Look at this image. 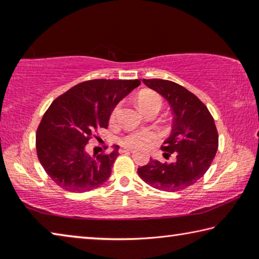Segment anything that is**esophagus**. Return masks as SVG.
I'll use <instances>...</instances> for the list:
<instances>
[{
    "label": "esophagus",
    "instance_id": "1",
    "mask_svg": "<svg viewBox=\"0 0 259 259\" xmlns=\"http://www.w3.org/2000/svg\"><path fill=\"white\" fill-rule=\"evenodd\" d=\"M133 151H134V148H131V147H121L119 150L120 153H126V152H133Z\"/></svg>",
    "mask_w": 259,
    "mask_h": 259
}]
</instances>
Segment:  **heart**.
<instances>
[{
	"label": "heart",
	"mask_w": 259,
	"mask_h": 259,
	"mask_svg": "<svg viewBox=\"0 0 259 259\" xmlns=\"http://www.w3.org/2000/svg\"><path fill=\"white\" fill-rule=\"evenodd\" d=\"M138 106L142 109V112H145L147 109L153 107L160 109L162 106V99L156 93H153V91H144V93L140 94L138 97ZM119 108L120 106H116L114 108L112 117L116 116L117 112H119ZM154 137L155 135L153 134L152 131H134V133H130L124 136V137L121 139V143L128 146H140L143 145V144L151 142L152 139H154Z\"/></svg>",
	"instance_id": "b5f03b06"
}]
</instances>
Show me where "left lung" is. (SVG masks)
<instances>
[{"label": "left lung", "mask_w": 259, "mask_h": 259, "mask_svg": "<svg viewBox=\"0 0 259 259\" xmlns=\"http://www.w3.org/2000/svg\"><path fill=\"white\" fill-rule=\"evenodd\" d=\"M143 82L169 103L174 114L172 129L162 151L174 162L151 159L138 168L139 177L160 191L178 192L193 185L207 172L218 148V133L213 117L201 100L185 88L161 78Z\"/></svg>", "instance_id": "8db88e82"}]
</instances>
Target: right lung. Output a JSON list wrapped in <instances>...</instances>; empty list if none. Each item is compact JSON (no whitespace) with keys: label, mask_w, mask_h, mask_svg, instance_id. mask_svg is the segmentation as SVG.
<instances>
[{"label":"right lung","mask_w":259,"mask_h":259,"mask_svg":"<svg viewBox=\"0 0 259 259\" xmlns=\"http://www.w3.org/2000/svg\"><path fill=\"white\" fill-rule=\"evenodd\" d=\"M140 80H90L74 85L56 98L36 131V152L49 177L65 191L89 192L111 176L119 146L105 154H88L87 144L98 129L107 128L120 100Z\"/></svg>","instance_id":"1"}]
</instances>
